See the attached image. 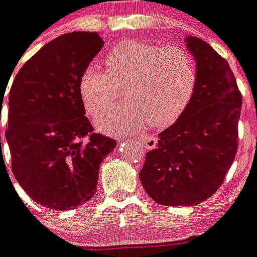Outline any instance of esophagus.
<instances>
[{
  "instance_id": "obj_1",
  "label": "esophagus",
  "mask_w": 257,
  "mask_h": 257,
  "mask_svg": "<svg viewBox=\"0 0 257 257\" xmlns=\"http://www.w3.org/2000/svg\"><path fill=\"white\" fill-rule=\"evenodd\" d=\"M138 143L144 147L146 150H154L157 147L158 139L155 136H151V135H146V136H140L138 138Z\"/></svg>"
}]
</instances>
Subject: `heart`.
<instances>
[{
  "mask_svg": "<svg viewBox=\"0 0 257 257\" xmlns=\"http://www.w3.org/2000/svg\"><path fill=\"white\" fill-rule=\"evenodd\" d=\"M104 68L88 64L79 79V92L94 118L113 107L125 88V102L98 121L104 131H138L150 123L166 128L191 103L197 84L196 61L185 47L159 46L126 39L103 57Z\"/></svg>",
  "mask_w": 257,
  "mask_h": 257,
  "instance_id": "heart-1",
  "label": "heart"
}]
</instances>
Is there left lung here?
Here are the masks:
<instances>
[{
	"label": "left lung",
	"instance_id": "left-lung-1",
	"mask_svg": "<svg viewBox=\"0 0 257 257\" xmlns=\"http://www.w3.org/2000/svg\"><path fill=\"white\" fill-rule=\"evenodd\" d=\"M187 42L196 60V90L181 117L158 135L139 173L148 196L162 206H196L212 196L238 148L242 95L234 75L208 43Z\"/></svg>",
	"mask_w": 257,
	"mask_h": 257
}]
</instances>
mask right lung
Returning a JSON list of instances; mask_svg holds the SVG:
<instances>
[{"label":"right lung","instance_id":"obj_1","mask_svg":"<svg viewBox=\"0 0 257 257\" xmlns=\"http://www.w3.org/2000/svg\"><path fill=\"white\" fill-rule=\"evenodd\" d=\"M102 47L98 32L61 35L20 68L9 91L5 136L13 176L32 200L50 210L90 200L100 162L117 146L94 132L79 92L81 72ZM5 91L0 88L1 109Z\"/></svg>","mask_w":257,"mask_h":257}]
</instances>
